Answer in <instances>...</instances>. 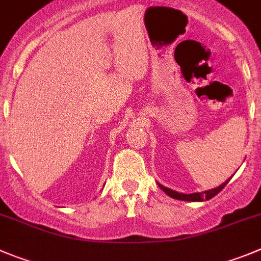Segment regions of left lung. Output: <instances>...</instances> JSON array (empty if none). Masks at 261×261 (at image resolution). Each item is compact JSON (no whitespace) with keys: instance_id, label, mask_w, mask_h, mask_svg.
Returning a JSON list of instances; mask_svg holds the SVG:
<instances>
[{"instance_id":"obj_1","label":"left lung","mask_w":261,"mask_h":261,"mask_svg":"<svg viewBox=\"0 0 261 261\" xmlns=\"http://www.w3.org/2000/svg\"><path fill=\"white\" fill-rule=\"evenodd\" d=\"M230 178H229V180H226L224 184H221L219 188H215V189H212V190L202 191V193H193V194H182V193H177V191L171 190V189L166 188V186H163V185H160V184H158V185H159V188L162 189V190H163L166 194H168L169 197L173 198V199L189 200V202H203V200H208V199H211V198H214L216 194H219L220 191L225 188L226 184L230 181Z\"/></svg>"}]
</instances>
